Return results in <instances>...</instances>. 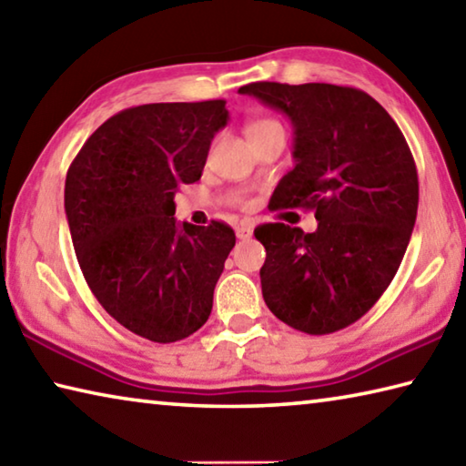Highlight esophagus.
I'll return each mask as SVG.
<instances>
[{"label":"esophagus","mask_w":466,"mask_h":466,"mask_svg":"<svg viewBox=\"0 0 466 466\" xmlns=\"http://www.w3.org/2000/svg\"><path fill=\"white\" fill-rule=\"evenodd\" d=\"M236 236H238L240 240H247L252 236V224L248 222H242L238 228H236Z\"/></svg>","instance_id":"1"}]
</instances>
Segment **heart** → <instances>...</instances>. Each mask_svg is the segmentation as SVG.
I'll use <instances>...</instances> for the list:
<instances>
[{
  "mask_svg": "<svg viewBox=\"0 0 466 466\" xmlns=\"http://www.w3.org/2000/svg\"><path fill=\"white\" fill-rule=\"evenodd\" d=\"M269 131H283L281 125L275 121V119H255L247 125V136L248 137H255V136H263V133H269Z\"/></svg>",
  "mask_w": 466,
  "mask_h": 466,
  "instance_id": "b5f03b06",
  "label": "heart"
}]
</instances>
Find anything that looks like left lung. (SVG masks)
Returning a JSON list of instances; mask_svg holds the SVG:
<instances>
[{"instance_id":"obj_1","label":"left lung","mask_w":466,"mask_h":466,"mask_svg":"<svg viewBox=\"0 0 466 466\" xmlns=\"http://www.w3.org/2000/svg\"><path fill=\"white\" fill-rule=\"evenodd\" d=\"M294 127V162L273 209L310 208L319 228L255 230L265 247L261 288L279 320L329 335L364 317L389 288L411 238L420 183L403 133L358 88L255 82L238 90Z\"/></svg>"}]
</instances>
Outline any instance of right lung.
<instances>
[{
  "mask_svg": "<svg viewBox=\"0 0 466 466\" xmlns=\"http://www.w3.org/2000/svg\"><path fill=\"white\" fill-rule=\"evenodd\" d=\"M226 100L125 108L92 133L66 178L77 263L110 317L175 343L208 322L236 244L224 222L178 224L175 195L201 178Z\"/></svg>",
  "mask_w": 466,
  "mask_h": 466,
  "instance_id": "obj_1",
  "label": "right lung"
}]
</instances>
